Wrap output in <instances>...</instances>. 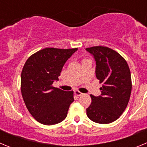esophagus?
Segmentation results:
<instances>
[{
	"mask_svg": "<svg viewBox=\"0 0 147 147\" xmlns=\"http://www.w3.org/2000/svg\"><path fill=\"white\" fill-rule=\"evenodd\" d=\"M74 93H75V94H76V96H81L82 95H83V93H81V92H80V91H79V90H76V91H75Z\"/></svg>",
	"mask_w": 147,
	"mask_h": 147,
	"instance_id": "1",
	"label": "esophagus"
}]
</instances>
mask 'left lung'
Returning <instances> with one entry per match:
<instances>
[{
  "label": "left lung",
  "instance_id": "obj_1",
  "mask_svg": "<svg viewBox=\"0 0 147 147\" xmlns=\"http://www.w3.org/2000/svg\"><path fill=\"white\" fill-rule=\"evenodd\" d=\"M86 51L96 62V76L103 85L98 96L90 95L92 102L86 109L90 119L98 124H110L123 113L132 90L129 66L121 56L110 48L93 46Z\"/></svg>",
  "mask_w": 147,
  "mask_h": 147
}]
</instances>
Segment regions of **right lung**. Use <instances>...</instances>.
Wrapping results in <instances>:
<instances>
[{
    "label": "right lung",
    "mask_w": 147,
    "mask_h": 147,
    "mask_svg": "<svg viewBox=\"0 0 147 147\" xmlns=\"http://www.w3.org/2000/svg\"><path fill=\"white\" fill-rule=\"evenodd\" d=\"M78 49L46 48L32 54L21 73V93L27 109L38 122L53 125L67 116L74 92L54 88L66 61Z\"/></svg>",
    "instance_id": "add662e5"
}]
</instances>
